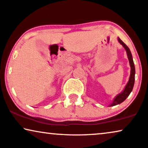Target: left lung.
<instances>
[{
    "label": "left lung",
    "instance_id": "1",
    "mask_svg": "<svg viewBox=\"0 0 148 148\" xmlns=\"http://www.w3.org/2000/svg\"><path fill=\"white\" fill-rule=\"evenodd\" d=\"M118 41H119V42L120 43V44L122 45L123 46H124V48H125V50H126V51L127 52V55H128L129 62H130V68H131V71H130V78H129L128 83H127V85L126 86V87H125L124 90L115 97V98L114 99L113 102H112V104L110 105V106L117 105V104H119L121 103L122 102H124V101L127 98V97L130 95V92H131L132 89H133L134 84L135 68H134V62H133V60H132V54H131V52H130V49H129V48L126 46V44H124V42H122V41L120 40V39L118 38Z\"/></svg>",
    "mask_w": 148,
    "mask_h": 148
}]
</instances>
